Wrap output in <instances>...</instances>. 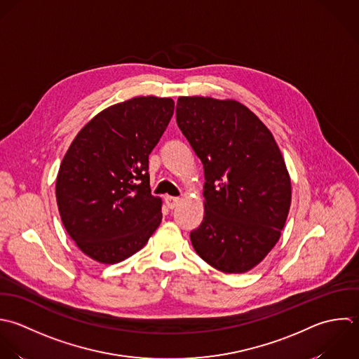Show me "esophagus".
I'll return each mask as SVG.
<instances>
[{
  "label": "esophagus",
  "mask_w": 359,
  "mask_h": 359,
  "mask_svg": "<svg viewBox=\"0 0 359 359\" xmlns=\"http://www.w3.org/2000/svg\"><path fill=\"white\" fill-rule=\"evenodd\" d=\"M165 203H166L168 208L173 210V208H176V207H177V204L180 203V198H179V197H172V196H166V197H165Z\"/></svg>",
  "instance_id": "1"
}]
</instances>
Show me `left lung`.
I'll return each instance as SVG.
<instances>
[{"mask_svg":"<svg viewBox=\"0 0 359 359\" xmlns=\"http://www.w3.org/2000/svg\"><path fill=\"white\" fill-rule=\"evenodd\" d=\"M176 121L204 165V218L190 233L197 255L226 274L256 267L281 236L291 179L264 123L233 99L180 96Z\"/></svg>","mask_w":359,"mask_h":359,"instance_id":"1","label":"left lung"}]
</instances>
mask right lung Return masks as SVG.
I'll use <instances>...</instances> for the list:
<instances>
[{"label": "right lung", "instance_id": "add662e5", "mask_svg": "<svg viewBox=\"0 0 359 359\" xmlns=\"http://www.w3.org/2000/svg\"><path fill=\"white\" fill-rule=\"evenodd\" d=\"M173 110L170 97H133L97 113L71 142L55 197L65 231L88 257L120 263L159 226L162 200L151 194L148 156Z\"/></svg>", "mask_w": 359, "mask_h": 359}]
</instances>
